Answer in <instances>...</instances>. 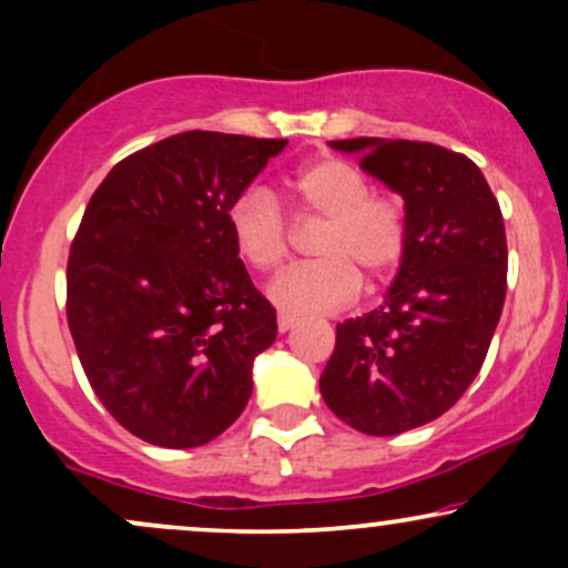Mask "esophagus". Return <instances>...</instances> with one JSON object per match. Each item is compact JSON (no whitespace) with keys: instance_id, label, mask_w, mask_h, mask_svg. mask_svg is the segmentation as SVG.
<instances>
[{"instance_id":"obj_1","label":"esophagus","mask_w":568,"mask_h":568,"mask_svg":"<svg viewBox=\"0 0 568 568\" xmlns=\"http://www.w3.org/2000/svg\"><path fill=\"white\" fill-rule=\"evenodd\" d=\"M298 317L296 315H288V312H277V331L280 334H285V331H291L293 325H296Z\"/></svg>"}]
</instances>
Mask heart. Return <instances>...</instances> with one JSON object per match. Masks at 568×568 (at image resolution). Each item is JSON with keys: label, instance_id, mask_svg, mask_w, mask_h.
Listing matches in <instances>:
<instances>
[{"label": "heart", "instance_id": "obj_1", "mask_svg": "<svg viewBox=\"0 0 568 568\" xmlns=\"http://www.w3.org/2000/svg\"><path fill=\"white\" fill-rule=\"evenodd\" d=\"M371 179L342 158L298 168L291 194L306 221H321L312 253L317 262L293 266L272 285V298L291 312H334L361 291V276L384 283L408 247L406 205L393 194L371 192ZM240 258L258 275H275L291 253V226L277 200L262 186L245 189L226 211Z\"/></svg>", "mask_w": 568, "mask_h": 568}]
</instances>
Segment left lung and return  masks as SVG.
Returning <instances> with one entry per match:
<instances>
[{
  "label": "left lung",
  "instance_id": "1",
  "mask_svg": "<svg viewBox=\"0 0 568 568\" xmlns=\"http://www.w3.org/2000/svg\"><path fill=\"white\" fill-rule=\"evenodd\" d=\"M406 200L408 247L379 310L336 325L321 393L342 422L397 435L438 419L486 361L507 293L499 202L465 154L429 141L344 139Z\"/></svg>",
  "mask_w": 568,
  "mask_h": 568
}]
</instances>
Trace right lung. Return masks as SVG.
Listing matches in <instances>:
<instances>
[{
	"instance_id": "add662e5",
	"label": "right lung",
	"mask_w": 568,
	"mask_h": 568,
	"mask_svg": "<svg viewBox=\"0 0 568 568\" xmlns=\"http://www.w3.org/2000/svg\"><path fill=\"white\" fill-rule=\"evenodd\" d=\"M285 139L189 130L139 149L90 197L67 264V321L90 387L135 438L213 440L243 414L277 317L226 211Z\"/></svg>"
}]
</instances>
